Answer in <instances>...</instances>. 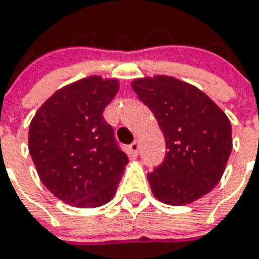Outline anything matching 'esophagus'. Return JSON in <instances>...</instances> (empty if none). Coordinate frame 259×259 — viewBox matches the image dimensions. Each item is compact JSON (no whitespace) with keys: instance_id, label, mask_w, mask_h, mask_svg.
Listing matches in <instances>:
<instances>
[{"instance_id":"1","label":"esophagus","mask_w":259,"mask_h":259,"mask_svg":"<svg viewBox=\"0 0 259 259\" xmlns=\"http://www.w3.org/2000/svg\"><path fill=\"white\" fill-rule=\"evenodd\" d=\"M129 150H130V153H132V155H138L139 143H138V142H136V140H135V142H133V143L130 145Z\"/></svg>"}]
</instances>
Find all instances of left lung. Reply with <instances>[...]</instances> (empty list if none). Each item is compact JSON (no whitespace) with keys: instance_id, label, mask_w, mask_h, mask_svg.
<instances>
[{"instance_id":"1","label":"left lung","mask_w":259,"mask_h":259,"mask_svg":"<svg viewBox=\"0 0 259 259\" xmlns=\"http://www.w3.org/2000/svg\"><path fill=\"white\" fill-rule=\"evenodd\" d=\"M132 89L165 136V160L147 174L155 198L179 206L206 195L221 181L232 150L227 114L198 87L175 77L136 78Z\"/></svg>"}]
</instances>
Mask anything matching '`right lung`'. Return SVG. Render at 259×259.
Instances as JSON below:
<instances>
[{"instance_id":"add662e5","label":"right lung","mask_w":259,"mask_h":259,"mask_svg":"<svg viewBox=\"0 0 259 259\" xmlns=\"http://www.w3.org/2000/svg\"><path fill=\"white\" fill-rule=\"evenodd\" d=\"M117 90L116 78H81L47 99L30 123L28 150L37 174L67 205L97 208L116 193L129 157L103 110Z\"/></svg>"}]
</instances>
